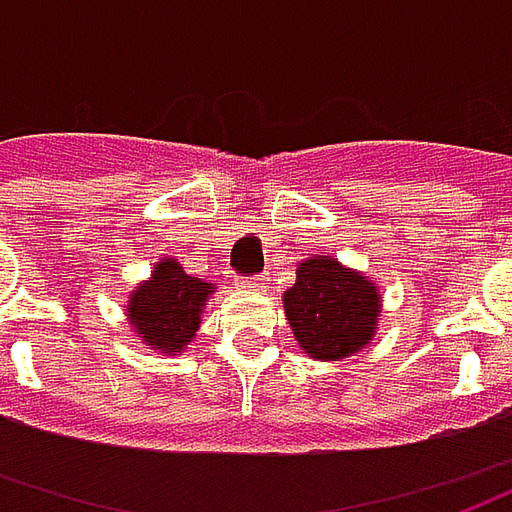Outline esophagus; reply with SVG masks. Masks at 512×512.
Returning <instances> with one entry per match:
<instances>
[{
    "label": "esophagus",
    "mask_w": 512,
    "mask_h": 512,
    "mask_svg": "<svg viewBox=\"0 0 512 512\" xmlns=\"http://www.w3.org/2000/svg\"><path fill=\"white\" fill-rule=\"evenodd\" d=\"M238 288L255 290V293H260V290H266V288H268V277H246V279H238Z\"/></svg>",
    "instance_id": "obj_1"
}]
</instances>
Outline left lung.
<instances>
[{
	"label": "left lung",
	"instance_id": "obj_1",
	"mask_svg": "<svg viewBox=\"0 0 512 512\" xmlns=\"http://www.w3.org/2000/svg\"><path fill=\"white\" fill-rule=\"evenodd\" d=\"M282 307L299 348L318 362L356 356L376 337L381 321L376 282L329 255L301 260Z\"/></svg>",
	"mask_w": 512,
	"mask_h": 512
}]
</instances>
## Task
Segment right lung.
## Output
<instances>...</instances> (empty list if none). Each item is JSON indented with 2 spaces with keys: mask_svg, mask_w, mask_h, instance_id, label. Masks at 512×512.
<instances>
[{
  "mask_svg": "<svg viewBox=\"0 0 512 512\" xmlns=\"http://www.w3.org/2000/svg\"><path fill=\"white\" fill-rule=\"evenodd\" d=\"M213 290V282L191 277L175 257H164L153 266V274L128 293V326L153 354H183L200 329Z\"/></svg>",
  "mask_w": 512,
  "mask_h": 512,
  "instance_id": "1",
  "label": "right lung"
}]
</instances>
